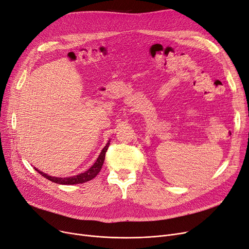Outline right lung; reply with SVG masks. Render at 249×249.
Masks as SVG:
<instances>
[{
    "mask_svg": "<svg viewBox=\"0 0 249 249\" xmlns=\"http://www.w3.org/2000/svg\"><path fill=\"white\" fill-rule=\"evenodd\" d=\"M110 145V140L107 142V143L106 144V146L103 148L101 155L99 156L98 160H96L95 163L88 170L85 171L83 173H81V174L79 175H76V176H73V177H67V178H57V177H52V176H49L47 174H45V173H42L41 171H38L37 169H36V171H37L39 174L41 176H44L45 178H47L48 180L52 181V182H55V183H58V184H64V185H73V184H80V183H84V182H88L91 179H93L96 175L99 174V172L101 171L102 167H103V164H104V160H105V156H106V153L107 150V147H109Z\"/></svg>",
    "mask_w": 249,
    "mask_h": 249,
    "instance_id": "add662e5",
    "label": "right lung"
}]
</instances>
